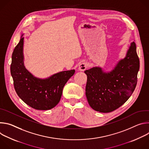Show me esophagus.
<instances>
[{
    "mask_svg": "<svg viewBox=\"0 0 149 149\" xmlns=\"http://www.w3.org/2000/svg\"><path fill=\"white\" fill-rule=\"evenodd\" d=\"M88 65L87 62H82L79 65L78 70L81 71H84L88 68Z\"/></svg>",
    "mask_w": 149,
    "mask_h": 149,
    "instance_id": "esophagus-1",
    "label": "esophagus"
}]
</instances>
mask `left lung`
<instances>
[{"instance_id": "obj_1", "label": "left lung", "mask_w": 149, "mask_h": 149, "mask_svg": "<svg viewBox=\"0 0 149 149\" xmlns=\"http://www.w3.org/2000/svg\"><path fill=\"white\" fill-rule=\"evenodd\" d=\"M139 68L136 45L133 42L126 56L111 72H104L100 67L85 71L86 94L90 107L100 113H110L121 107L135 90Z\"/></svg>"}]
</instances>
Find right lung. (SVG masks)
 <instances>
[{
	"label": "right lung",
	"instance_id": "add662e5",
	"mask_svg": "<svg viewBox=\"0 0 149 149\" xmlns=\"http://www.w3.org/2000/svg\"><path fill=\"white\" fill-rule=\"evenodd\" d=\"M21 36L12 56L10 73L17 95L27 105L38 110H50L59 103L63 87L75 70L62 71L47 79L33 76L24 64V37Z\"/></svg>",
	"mask_w": 149,
	"mask_h": 149
}]
</instances>
